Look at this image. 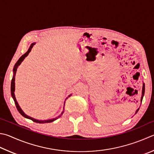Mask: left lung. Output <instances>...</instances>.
<instances>
[{"instance_id":"1","label":"left lung","mask_w":154,"mask_h":154,"mask_svg":"<svg viewBox=\"0 0 154 154\" xmlns=\"http://www.w3.org/2000/svg\"><path fill=\"white\" fill-rule=\"evenodd\" d=\"M144 94H145V84H144V83H143V88H142V95H141V104L142 100H143V97L144 96ZM139 108H138L137 110H136L135 114H137V112L139 111Z\"/></svg>"}]
</instances>
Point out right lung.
Here are the masks:
<instances>
[{"label":"right lung","instance_id":"add662e5","mask_svg":"<svg viewBox=\"0 0 154 154\" xmlns=\"http://www.w3.org/2000/svg\"><path fill=\"white\" fill-rule=\"evenodd\" d=\"M35 44V42H33V43H32V44H31L30 46H29V49H28V50H27V51L26 53H25V54H24L23 55H22L21 57L19 58V60H18L17 61V63H15V66H14V68H13V75L12 80H11V96H12L13 99V100H14V102H15V106H16V107H17V110L19 111V112L20 113V114H21V115L23 116V117H25V118L32 120V121H33V122H38V123H48V122H53V121H54L55 120H57V119H58V118H60V117L61 116H62V114H63L64 110H65V108H63V111L62 112H61V114H60L59 116H57V117H56V118L51 119H48V120H44V121H43V120H37V119H35L32 118V117H31V116H27L26 114H25L24 112H23V110H22V109L21 108L20 106H19V104H18V102H17V100H16L15 96V75H16L17 70L18 66L21 65V63L22 62H23V60L25 59V58H26V57H27V55L29 54V53L31 52V50H32V48H33V46H34ZM71 96V94L69 95V96L65 99V100H66V99H67L69 97ZM65 102H64V107H65Z\"/></svg>","mask_w":154,"mask_h":154}]
</instances>
